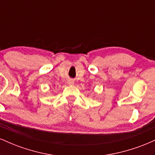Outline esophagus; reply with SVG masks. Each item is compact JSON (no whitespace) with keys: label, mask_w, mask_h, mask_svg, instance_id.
Segmentation results:
<instances>
[{"label":"esophagus","mask_w":155,"mask_h":155,"mask_svg":"<svg viewBox=\"0 0 155 155\" xmlns=\"http://www.w3.org/2000/svg\"><path fill=\"white\" fill-rule=\"evenodd\" d=\"M68 84H69V85H74V81H68Z\"/></svg>","instance_id":"1"}]
</instances>
